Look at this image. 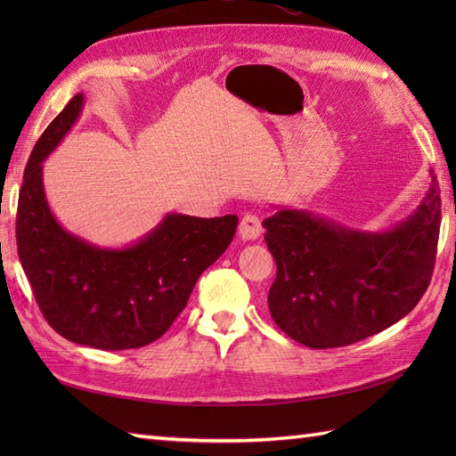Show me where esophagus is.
I'll return each instance as SVG.
<instances>
[{"instance_id":"esophagus-1","label":"esophagus","mask_w":456,"mask_h":456,"mask_svg":"<svg viewBox=\"0 0 456 456\" xmlns=\"http://www.w3.org/2000/svg\"><path fill=\"white\" fill-rule=\"evenodd\" d=\"M263 233V225H260V219L253 213H247V216L240 217L239 223V237L243 240H255L258 235Z\"/></svg>"}]
</instances>
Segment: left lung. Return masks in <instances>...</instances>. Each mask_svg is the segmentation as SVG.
<instances>
[{
	"instance_id": "1",
	"label": "left lung",
	"mask_w": 456,
	"mask_h": 456,
	"mask_svg": "<svg viewBox=\"0 0 456 456\" xmlns=\"http://www.w3.org/2000/svg\"><path fill=\"white\" fill-rule=\"evenodd\" d=\"M429 188L410 217L388 231H362L276 206L263 221L276 260L268 292L274 323L309 348L353 345L398 323L429 286L441 227V196Z\"/></svg>"
}]
</instances>
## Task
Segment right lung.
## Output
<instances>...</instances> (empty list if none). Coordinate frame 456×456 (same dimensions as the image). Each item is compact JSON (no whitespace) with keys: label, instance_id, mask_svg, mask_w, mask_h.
I'll list each match as a JSON object with an SVG mask.
<instances>
[{"label":"right lung","instance_id":"obj_1","mask_svg":"<svg viewBox=\"0 0 456 456\" xmlns=\"http://www.w3.org/2000/svg\"><path fill=\"white\" fill-rule=\"evenodd\" d=\"M82 108L84 94H76L27 162L17 206L19 260L58 335L100 351L139 348L168 331L203 270L231 245L239 217L167 213L147 235L121 248L68 233L48 208L43 162L74 127Z\"/></svg>","mask_w":456,"mask_h":456}]
</instances>
